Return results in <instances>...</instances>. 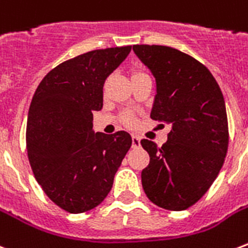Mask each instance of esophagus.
Segmentation results:
<instances>
[{
  "instance_id": "34e87169",
  "label": "esophagus",
  "mask_w": 248,
  "mask_h": 248,
  "mask_svg": "<svg viewBox=\"0 0 248 248\" xmlns=\"http://www.w3.org/2000/svg\"><path fill=\"white\" fill-rule=\"evenodd\" d=\"M132 148H139L140 147V138L137 135H132Z\"/></svg>"
}]
</instances>
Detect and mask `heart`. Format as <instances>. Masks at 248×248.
Segmentation results:
<instances>
[{
    "instance_id": "obj_1",
    "label": "heart",
    "mask_w": 248,
    "mask_h": 248,
    "mask_svg": "<svg viewBox=\"0 0 248 248\" xmlns=\"http://www.w3.org/2000/svg\"><path fill=\"white\" fill-rule=\"evenodd\" d=\"M141 74L143 73H134V75H132V77H137V75H141ZM126 124H134V118H132L131 116H127L126 117Z\"/></svg>"
}]
</instances>
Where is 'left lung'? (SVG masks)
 Wrapping results in <instances>:
<instances>
[{
  "label": "left lung",
  "instance_id": "left-lung-1",
  "mask_svg": "<svg viewBox=\"0 0 248 248\" xmlns=\"http://www.w3.org/2000/svg\"><path fill=\"white\" fill-rule=\"evenodd\" d=\"M156 79L151 118L171 124L158 148L143 139L149 164L141 171L145 195L169 211H185L208 191L224 165L229 144L222 92L211 71L178 49L134 45Z\"/></svg>",
  "mask_w": 248,
  "mask_h": 248
}]
</instances>
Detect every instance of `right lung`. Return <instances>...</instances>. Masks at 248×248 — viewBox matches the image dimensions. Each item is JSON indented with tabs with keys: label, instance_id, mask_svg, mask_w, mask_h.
Masks as SVG:
<instances>
[{
	"label": "right lung",
	"instance_id": "obj_1",
	"mask_svg": "<svg viewBox=\"0 0 248 248\" xmlns=\"http://www.w3.org/2000/svg\"><path fill=\"white\" fill-rule=\"evenodd\" d=\"M131 46L97 49L62 62L41 80L27 118L28 160L36 181L58 207L83 213L103 202L131 147L126 131L92 130L105 79Z\"/></svg>",
	"mask_w": 248,
	"mask_h": 248
}]
</instances>
